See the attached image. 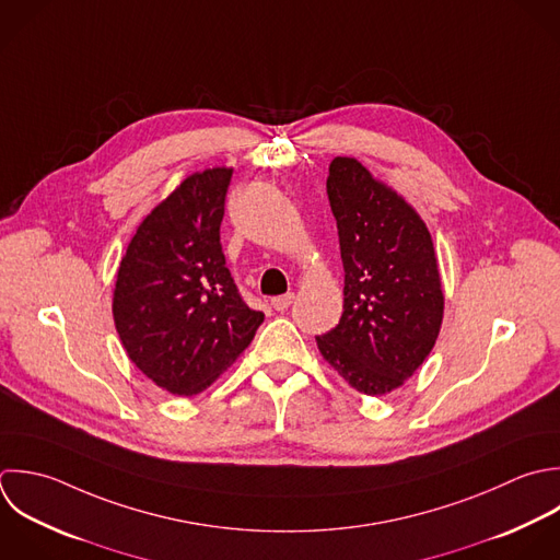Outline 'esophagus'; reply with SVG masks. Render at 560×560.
<instances>
[{"instance_id": "obj_1", "label": "esophagus", "mask_w": 560, "mask_h": 560, "mask_svg": "<svg viewBox=\"0 0 560 560\" xmlns=\"http://www.w3.org/2000/svg\"><path fill=\"white\" fill-rule=\"evenodd\" d=\"M292 301H294V294H292V292H288V294L275 296V299L270 301V305H272L277 312H283V310H288V307L292 305Z\"/></svg>"}]
</instances>
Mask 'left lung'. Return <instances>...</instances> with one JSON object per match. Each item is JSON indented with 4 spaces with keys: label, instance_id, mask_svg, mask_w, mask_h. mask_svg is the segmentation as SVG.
<instances>
[{
    "label": "left lung",
    "instance_id": "obj_1",
    "mask_svg": "<svg viewBox=\"0 0 560 560\" xmlns=\"http://www.w3.org/2000/svg\"><path fill=\"white\" fill-rule=\"evenodd\" d=\"M327 196L345 266L340 323L316 336L355 390L382 397L430 355L443 323L432 235L419 213L355 159L336 156Z\"/></svg>",
    "mask_w": 560,
    "mask_h": 560
}]
</instances>
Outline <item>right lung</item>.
Returning a JSON list of instances; mask_svg holds the SVG:
<instances>
[{
  "label": "right lung",
  "instance_id": "obj_1",
  "mask_svg": "<svg viewBox=\"0 0 560 560\" xmlns=\"http://www.w3.org/2000/svg\"><path fill=\"white\" fill-rule=\"evenodd\" d=\"M233 170L185 178L139 224L117 270L113 318L135 366L172 395H198L250 345L264 314L242 299L220 224Z\"/></svg>",
  "mask_w": 560,
  "mask_h": 560
}]
</instances>
